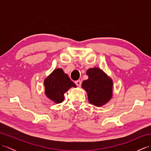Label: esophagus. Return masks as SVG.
Segmentation results:
<instances>
[{
    "mask_svg": "<svg viewBox=\"0 0 151 151\" xmlns=\"http://www.w3.org/2000/svg\"><path fill=\"white\" fill-rule=\"evenodd\" d=\"M75 84L76 86L80 87V86H81L82 84V82L81 81H75Z\"/></svg>",
    "mask_w": 151,
    "mask_h": 151,
    "instance_id": "obj_1",
    "label": "esophagus"
}]
</instances>
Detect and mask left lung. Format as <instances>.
<instances>
[{"label":"left lung","instance_id":"obj_1","mask_svg":"<svg viewBox=\"0 0 151 151\" xmlns=\"http://www.w3.org/2000/svg\"><path fill=\"white\" fill-rule=\"evenodd\" d=\"M88 79L82 84L87 93L90 104L101 107L111 100L113 96V81L99 67L89 68L86 71Z\"/></svg>","mask_w":151,"mask_h":151}]
</instances>
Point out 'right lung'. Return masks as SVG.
<instances>
[{
    "label": "right lung",
    "instance_id": "right-lung-1",
    "mask_svg": "<svg viewBox=\"0 0 151 151\" xmlns=\"http://www.w3.org/2000/svg\"><path fill=\"white\" fill-rule=\"evenodd\" d=\"M45 95L50 101L59 104L64 100L63 94L76 86L62 69H55L44 80Z\"/></svg>",
    "mask_w": 151,
    "mask_h": 151
}]
</instances>
